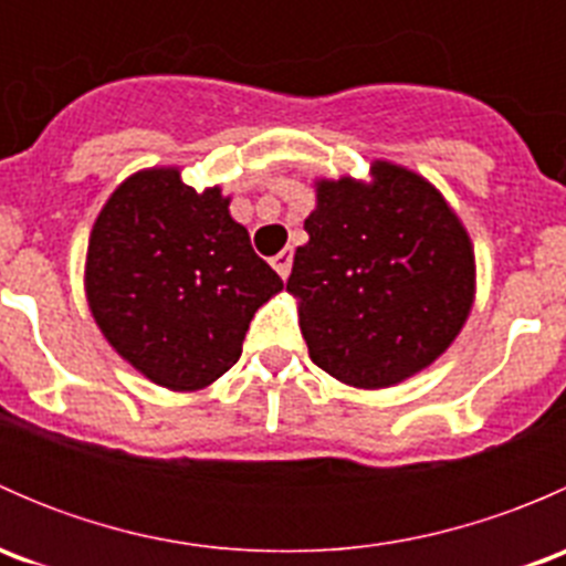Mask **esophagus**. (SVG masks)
<instances>
[{"mask_svg":"<svg viewBox=\"0 0 566 566\" xmlns=\"http://www.w3.org/2000/svg\"><path fill=\"white\" fill-rule=\"evenodd\" d=\"M271 265L276 268V273L282 279H287L290 276V268H293V251L290 249H284V251H279L276 256H273L271 260Z\"/></svg>","mask_w":566,"mask_h":566,"instance_id":"esophagus-1","label":"esophagus"}]
</instances>
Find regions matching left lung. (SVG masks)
<instances>
[{"label":"left lung","mask_w":566,"mask_h":566,"mask_svg":"<svg viewBox=\"0 0 566 566\" xmlns=\"http://www.w3.org/2000/svg\"><path fill=\"white\" fill-rule=\"evenodd\" d=\"M373 182H317L287 290L310 358L356 389H386L430 367L473 304V249L421 175L373 164Z\"/></svg>","instance_id":"obj_1"}]
</instances>
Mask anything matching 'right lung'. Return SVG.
<instances>
[{
	"mask_svg": "<svg viewBox=\"0 0 566 566\" xmlns=\"http://www.w3.org/2000/svg\"><path fill=\"white\" fill-rule=\"evenodd\" d=\"M108 345L153 384L197 391L241 358L251 317L284 287L221 188L180 169L130 175L95 219L84 271Z\"/></svg>",
	"mask_w": 566,
	"mask_h": 566,
	"instance_id": "add662e5",
	"label": "right lung"
}]
</instances>
